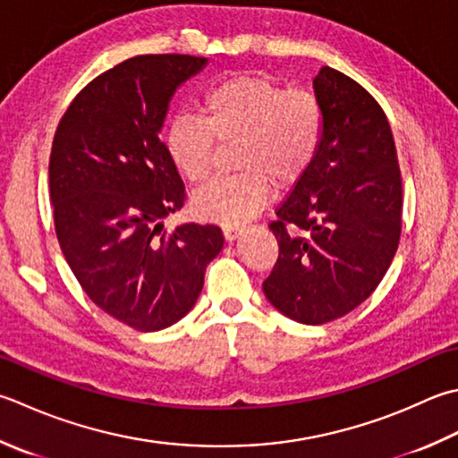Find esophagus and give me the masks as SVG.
<instances>
[{
    "label": "esophagus",
    "mask_w": 458,
    "mask_h": 458,
    "mask_svg": "<svg viewBox=\"0 0 458 458\" xmlns=\"http://www.w3.org/2000/svg\"><path fill=\"white\" fill-rule=\"evenodd\" d=\"M222 232H224V238H226L228 242H234L236 238L242 236V232H244V228L236 226V224H224Z\"/></svg>",
    "instance_id": "34e87169"
}]
</instances>
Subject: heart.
Returning <instances> with one entry per match:
<instances>
[{
	"label": "heart",
	"instance_id": "heart-1",
	"mask_svg": "<svg viewBox=\"0 0 458 458\" xmlns=\"http://www.w3.org/2000/svg\"><path fill=\"white\" fill-rule=\"evenodd\" d=\"M324 137V109L310 91H288L262 75H236L214 85L200 116L176 114L166 127V150L194 184L210 178L216 142L238 140L236 168L194 196L202 218L238 224L262 208L270 181L290 184L306 173Z\"/></svg>",
	"mask_w": 458,
	"mask_h": 458
}]
</instances>
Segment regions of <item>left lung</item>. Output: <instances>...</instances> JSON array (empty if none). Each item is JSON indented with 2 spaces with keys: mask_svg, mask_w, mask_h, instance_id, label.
<instances>
[{
  "mask_svg": "<svg viewBox=\"0 0 458 458\" xmlns=\"http://www.w3.org/2000/svg\"><path fill=\"white\" fill-rule=\"evenodd\" d=\"M316 158L276 210L280 246L262 290L293 321L321 326L355 310L389 270L401 236L403 188L387 116L347 77L321 67Z\"/></svg>",
  "mask_w": 458,
  "mask_h": 458,
  "instance_id": "8db88e82",
  "label": "left lung"
}]
</instances>
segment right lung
Instances as JSON below:
<instances>
[{
  "label": "right lung",
  "instance_id": "add662e5",
  "mask_svg": "<svg viewBox=\"0 0 458 458\" xmlns=\"http://www.w3.org/2000/svg\"><path fill=\"white\" fill-rule=\"evenodd\" d=\"M206 63L176 53L123 61L73 98L53 137L61 252L95 306L139 331L182 319L224 246L214 224L163 226L186 192L158 132L176 89Z\"/></svg>",
  "mask_w": 458,
  "mask_h": 458
}]
</instances>
